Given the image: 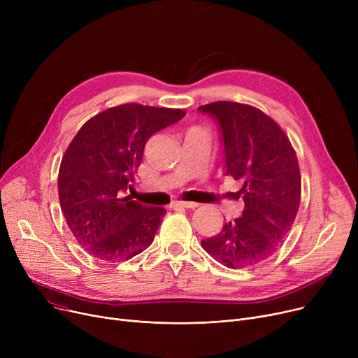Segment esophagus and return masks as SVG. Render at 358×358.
Returning a JSON list of instances; mask_svg holds the SVG:
<instances>
[{
	"label": "esophagus",
	"instance_id": "esophagus-1",
	"mask_svg": "<svg viewBox=\"0 0 358 358\" xmlns=\"http://www.w3.org/2000/svg\"><path fill=\"white\" fill-rule=\"evenodd\" d=\"M173 208H184V209H196L199 208V203L194 201H174Z\"/></svg>",
	"mask_w": 358,
	"mask_h": 358
}]
</instances>
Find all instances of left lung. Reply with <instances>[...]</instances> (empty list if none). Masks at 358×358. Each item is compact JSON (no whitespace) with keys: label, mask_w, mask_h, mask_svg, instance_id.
I'll return each mask as SVG.
<instances>
[{"label":"left lung","mask_w":358,"mask_h":358,"mask_svg":"<svg viewBox=\"0 0 358 358\" xmlns=\"http://www.w3.org/2000/svg\"><path fill=\"white\" fill-rule=\"evenodd\" d=\"M220 126L227 176L242 180V216L201 241L203 250L228 268L271 257L296 219L302 178L294 149L278 123L257 107L216 101L199 107Z\"/></svg>","instance_id":"1"}]
</instances>
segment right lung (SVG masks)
<instances>
[{"instance_id":"1","label":"right lung","mask_w":358,"mask_h":358,"mask_svg":"<svg viewBox=\"0 0 358 358\" xmlns=\"http://www.w3.org/2000/svg\"><path fill=\"white\" fill-rule=\"evenodd\" d=\"M185 116L181 108L127 103L87 120L61 161L58 193L68 227L92 257L126 261L152 243L164 208L124 196L148 139Z\"/></svg>"}]
</instances>
